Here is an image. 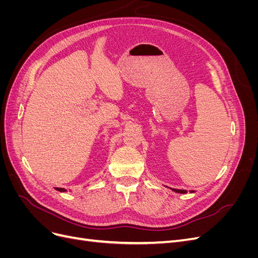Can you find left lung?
Returning a JSON list of instances; mask_svg holds the SVG:
<instances>
[{
	"label": "left lung",
	"instance_id": "obj_1",
	"mask_svg": "<svg viewBox=\"0 0 258 258\" xmlns=\"http://www.w3.org/2000/svg\"><path fill=\"white\" fill-rule=\"evenodd\" d=\"M172 190L175 191V192H179V194H186V192H187V191L184 190V189H175V188H172Z\"/></svg>",
	"mask_w": 258,
	"mask_h": 258
}]
</instances>
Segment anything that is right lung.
<instances>
[{
	"label": "right lung",
	"instance_id": "right-lung-1",
	"mask_svg": "<svg viewBox=\"0 0 258 258\" xmlns=\"http://www.w3.org/2000/svg\"><path fill=\"white\" fill-rule=\"evenodd\" d=\"M57 190H59V191H66L64 188H57Z\"/></svg>",
	"mask_w": 258,
	"mask_h": 258
}]
</instances>
